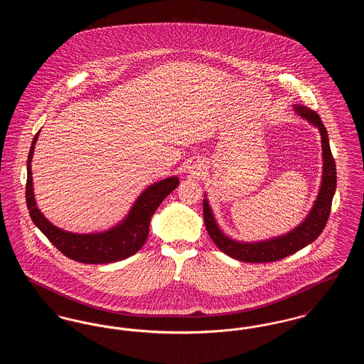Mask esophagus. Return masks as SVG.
Returning a JSON list of instances; mask_svg holds the SVG:
<instances>
[{
  "label": "esophagus",
  "mask_w": 364,
  "mask_h": 364,
  "mask_svg": "<svg viewBox=\"0 0 364 364\" xmlns=\"http://www.w3.org/2000/svg\"><path fill=\"white\" fill-rule=\"evenodd\" d=\"M192 169H193V172L196 174H200V172H202V166H200V165H198V164L192 165Z\"/></svg>",
  "instance_id": "obj_1"
}]
</instances>
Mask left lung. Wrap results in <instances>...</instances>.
Listing matches in <instances>:
<instances>
[{
	"label": "left lung",
	"mask_w": 364,
	"mask_h": 364,
	"mask_svg": "<svg viewBox=\"0 0 364 364\" xmlns=\"http://www.w3.org/2000/svg\"><path fill=\"white\" fill-rule=\"evenodd\" d=\"M296 113L306 119L307 122L315 125L321 132L322 141V156H323V173L322 183L316 200L314 203L309 215L294 230L287 235L278 236L274 239L257 242H236L224 235L217 224L213 211L210 208L208 199L203 200V218L208 229V236L215 242V245L233 259L248 262V263H264V262H276L285 257H289L296 251L304 248L310 242H314L325 229L330 215L331 200L337 186V173H336V162L330 151L329 138L325 125L321 122V117L311 110L310 107L294 105Z\"/></svg>",
	"instance_id": "left-lung-1"
}]
</instances>
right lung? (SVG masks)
<instances>
[{"mask_svg":"<svg viewBox=\"0 0 364 364\" xmlns=\"http://www.w3.org/2000/svg\"><path fill=\"white\" fill-rule=\"evenodd\" d=\"M39 132L35 135L28 159H27V186L26 200L30 217L35 225L50 240L53 245L70 259L80 263H112L125 259L136 254L147 240L150 220L162 200L178 186L176 176L156 181L140 193L136 202L129 210L128 215L109 230L100 233H72L53 225L49 220L36 208L31 161L34 156V146Z\"/></svg>","mask_w":364,"mask_h":364,"instance_id":"add662e5","label":"right lung"}]
</instances>
